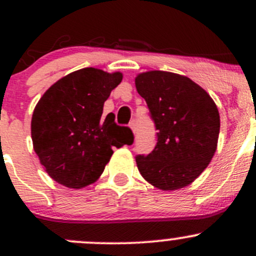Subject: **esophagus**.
<instances>
[{
  "label": "esophagus",
  "instance_id": "1",
  "mask_svg": "<svg viewBox=\"0 0 256 256\" xmlns=\"http://www.w3.org/2000/svg\"><path fill=\"white\" fill-rule=\"evenodd\" d=\"M128 125H130V128H131V130L132 131H136V128H137V125H136V122H134V120H131V122H130V124H128Z\"/></svg>",
  "mask_w": 256,
  "mask_h": 256
}]
</instances>
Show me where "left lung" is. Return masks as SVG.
I'll list each match as a JSON object with an SVG mask.
<instances>
[{"instance_id":"1","label":"left lung","mask_w":256,"mask_h":256,"mask_svg":"<svg viewBox=\"0 0 256 256\" xmlns=\"http://www.w3.org/2000/svg\"><path fill=\"white\" fill-rule=\"evenodd\" d=\"M156 128V144L137 155L142 177L161 190H177L204 172L216 150L220 116L210 96L192 79L150 71L136 77Z\"/></svg>"}]
</instances>
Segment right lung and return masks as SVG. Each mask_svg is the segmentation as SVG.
I'll return each mask as SVG.
<instances>
[{"mask_svg": "<svg viewBox=\"0 0 256 256\" xmlns=\"http://www.w3.org/2000/svg\"><path fill=\"white\" fill-rule=\"evenodd\" d=\"M122 80L119 72L78 70L44 92L32 114L34 149L46 173L58 183L80 189L104 172L112 148L134 143L128 126L104 113V101Z\"/></svg>", "mask_w": 256, "mask_h": 256, "instance_id": "1", "label": "right lung"}]
</instances>
